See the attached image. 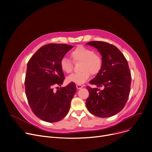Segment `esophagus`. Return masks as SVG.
<instances>
[{
    "label": "esophagus",
    "instance_id": "34e87169",
    "mask_svg": "<svg viewBox=\"0 0 152 152\" xmlns=\"http://www.w3.org/2000/svg\"><path fill=\"white\" fill-rule=\"evenodd\" d=\"M76 87H77V89H82L83 87V86L80 85V84H77L76 85Z\"/></svg>",
    "mask_w": 152,
    "mask_h": 152
}]
</instances>
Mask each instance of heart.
<instances>
[{"instance_id": "obj_1", "label": "heart", "mask_w": 152, "mask_h": 152, "mask_svg": "<svg viewBox=\"0 0 152 152\" xmlns=\"http://www.w3.org/2000/svg\"><path fill=\"white\" fill-rule=\"evenodd\" d=\"M71 57L75 62H81L80 73L73 74L68 76L67 80L69 83L81 84L86 83L91 76L96 75L101 71L103 66V60L101 56L84 46H79L71 52ZM60 66L63 73L69 74L73 71V63L66 57L61 59Z\"/></svg>"}]
</instances>
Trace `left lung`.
Wrapping results in <instances>:
<instances>
[{
  "label": "left lung",
  "instance_id": "obj_1",
  "mask_svg": "<svg viewBox=\"0 0 152 152\" xmlns=\"http://www.w3.org/2000/svg\"><path fill=\"white\" fill-rule=\"evenodd\" d=\"M86 45L97 49L103 60L101 71L89 82L96 87H87L89 96L86 107L96 116H112L122 110L129 97L131 75L128 63L113 45L102 41H91Z\"/></svg>",
  "mask_w": 152,
  "mask_h": 152
}]
</instances>
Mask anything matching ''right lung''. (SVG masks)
Masks as SVG:
<instances>
[{"mask_svg":"<svg viewBox=\"0 0 152 152\" xmlns=\"http://www.w3.org/2000/svg\"><path fill=\"white\" fill-rule=\"evenodd\" d=\"M73 46L49 44L33 55L27 65L25 91L29 105L35 115L48 123H55L65 118L76 92L74 83L54 91L55 85L61 86L64 74L60 62Z\"/></svg>","mask_w":152,"mask_h":152,"instance_id":"add662e5","label":"right lung"}]
</instances>
